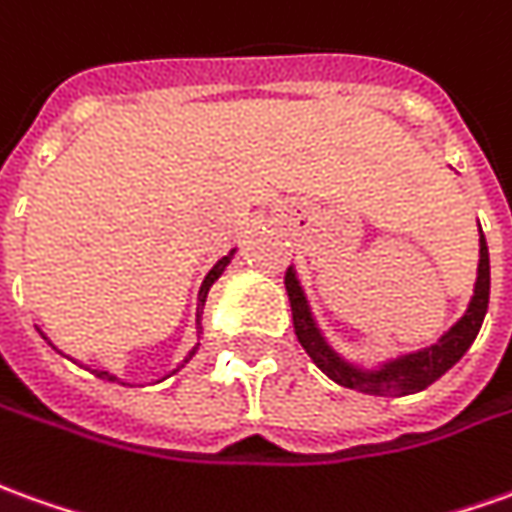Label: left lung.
Returning <instances> with one entry per match:
<instances>
[{
	"mask_svg": "<svg viewBox=\"0 0 512 512\" xmlns=\"http://www.w3.org/2000/svg\"><path fill=\"white\" fill-rule=\"evenodd\" d=\"M285 291H288V299H291L296 338L305 346L310 360L332 382H338L343 388H352V391L371 393V396H407V393L424 391L427 385L443 377L460 357L466 355L468 346L477 338L485 310H488V293H491L488 244H485V235H480V274H477V285H474V296H471L466 316L460 318L438 343H432V346L421 349V352H413V355L399 357V360H393L388 366H382L380 371H363V368L349 366L324 343V338L318 335L316 324H313V318H310L305 293L299 288L291 268L285 271Z\"/></svg>",
	"mask_w": 512,
	"mask_h": 512,
	"instance_id": "left-lung-1",
	"label": "left lung"
}]
</instances>
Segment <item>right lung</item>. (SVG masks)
Here are the masks:
<instances>
[{"instance_id": "obj_1", "label": "right lung", "mask_w": 512, "mask_h": 512, "mask_svg": "<svg viewBox=\"0 0 512 512\" xmlns=\"http://www.w3.org/2000/svg\"><path fill=\"white\" fill-rule=\"evenodd\" d=\"M227 263H230V257H221L219 263H216V266L210 268V274H207V277H205V285H202V291H199V302H202V305H205V296H207V291H210V285H213V282L219 280V277H221V271H224V266H227ZM196 318H202V310H199V313H196ZM196 349H199V346H194V349H191V352H188V357H185V360H182V363H188V360H191V357H194ZM177 368H180V366H177ZM94 374H96V377H105V380H116V377H110V374H107V371H96V368H94Z\"/></svg>"}]
</instances>
